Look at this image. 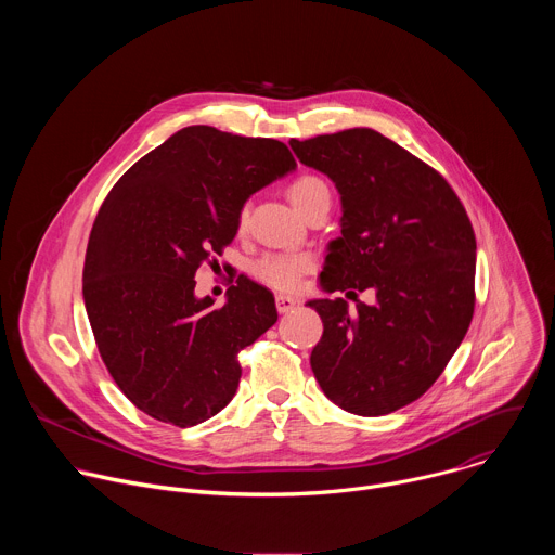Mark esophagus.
<instances>
[{
  "label": "esophagus",
  "mask_w": 555,
  "mask_h": 555,
  "mask_svg": "<svg viewBox=\"0 0 555 555\" xmlns=\"http://www.w3.org/2000/svg\"><path fill=\"white\" fill-rule=\"evenodd\" d=\"M296 305H298L296 298L285 296V294H276V309H279V313H287V311H292Z\"/></svg>",
  "instance_id": "esophagus-1"
}]
</instances>
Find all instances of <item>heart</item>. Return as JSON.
<instances>
[{"label": "heart", "instance_id": "obj_1", "mask_svg": "<svg viewBox=\"0 0 555 555\" xmlns=\"http://www.w3.org/2000/svg\"><path fill=\"white\" fill-rule=\"evenodd\" d=\"M289 199L294 202V206L305 215L315 202H321L325 197H330V186L315 176H300L289 184ZM250 217V206L244 204L240 210V221L242 228H246ZM313 268V259L305 253H266L261 255L255 263H253V274L274 287V289H296L300 279Z\"/></svg>", "mask_w": 555, "mask_h": 555}]
</instances>
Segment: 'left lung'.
I'll use <instances>...</instances> for the list:
<instances>
[{"mask_svg": "<svg viewBox=\"0 0 555 555\" xmlns=\"http://www.w3.org/2000/svg\"><path fill=\"white\" fill-rule=\"evenodd\" d=\"M296 157L330 176L343 199V236L330 246L327 292L373 289L375 302L309 300L323 319L311 371L343 411L377 417L435 384L474 313L477 240L452 186L373 129L292 140Z\"/></svg>", "mask_w": 555, "mask_h": 555, "instance_id": "8db88e82", "label": "left lung"}]
</instances>
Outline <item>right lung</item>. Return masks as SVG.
<instances>
[{"label":"right lung","instance_id":"add662e5","mask_svg":"<svg viewBox=\"0 0 555 555\" xmlns=\"http://www.w3.org/2000/svg\"><path fill=\"white\" fill-rule=\"evenodd\" d=\"M296 167L272 138L184 127L114 184L92 225L83 298L99 353L149 417L189 428L236 392L240 353L279 319L274 296L240 276L223 307L195 274L232 244L246 199Z\"/></svg>","mask_w":555,"mask_h":555}]
</instances>
